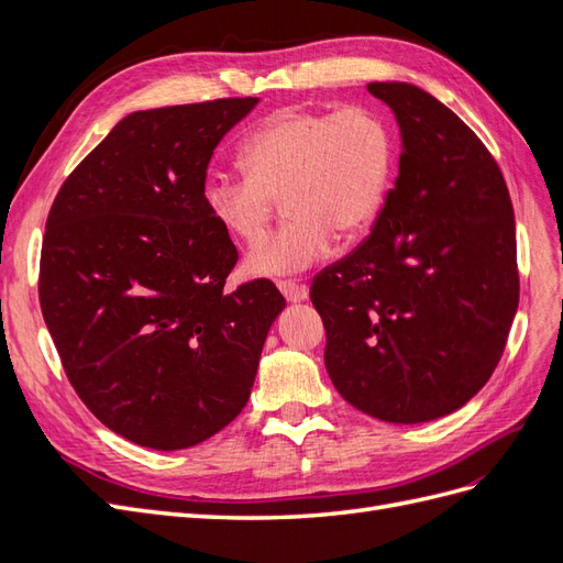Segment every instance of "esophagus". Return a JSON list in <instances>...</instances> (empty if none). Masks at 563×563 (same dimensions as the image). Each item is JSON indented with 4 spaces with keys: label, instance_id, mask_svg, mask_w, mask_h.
I'll list each match as a JSON object with an SVG mask.
<instances>
[{
    "label": "esophagus",
    "instance_id": "esophagus-1",
    "mask_svg": "<svg viewBox=\"0 0 563 563\" xmlns=\"http://www.w3.org/2000/svg\"><path fill=\"white\" fill-rule=\"evenodd\" d=\"M277 286H279V291H282V296L288 300V302H302V300H308V286L305 284H298V282H294V279H282V282H277Z\"/></svg>",
    "mask_w": 563,
    "mask_h": 563
}]
</instances>
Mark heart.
<instances>
[{
  "label": "heart",
  "mask_w": 563,
  "mask_h": 563,
  "mask_svg": "<svg viewBox=\"0 0 563 563\" xmlns=\"http://www.w3.org/2000/svg\"><path fill=\"white\" fill-rule=\"evenodd\" d=\"M397 145L373 108L338 112L284 108L255 126L240 150L244 174L211 172L201 201L236 242H257L276 201L289 220L246 255L251 277L294 275L376 223L395 176Z\"/></svg>",
  "instance_id": "obj_1"
}]
</instances>
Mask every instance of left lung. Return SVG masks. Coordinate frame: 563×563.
<instances>
[{"instance_id": "obj_1", "label": "left lung", "mask_w": 563, "mask_h": 563, "mask_svg": "<svg viewBox=\"0 0 563 563\" xmlns=\"http://www.w3.org/2000/svg\"><path fill=\"white\" fill-rule=\"evenodd\" d=\"M395 112V190L366 242L314 277L329 378L362 413L416 424L465 406L496 371L519 305L515 211L496 159L444 103L371 81Z\"/></svg>"}]
</instances>
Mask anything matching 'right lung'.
I'll list each match as a JSON object with an SVG mask.
<instances>
[{
    "instance_id": "add662e5",
    "label": "right lung",
    "mask_w": 563,
    "mask_h": 563,
    "mask_svg": "<svg viewBox=\"0 0 563 563\" xmlns=\"http://www.w3.org/2000/svg\"><path fill=\"white\" fill-rule=\"evenodd\" d=\"M255 106L131 112L48 211L46 329L79 399L139 446L190 449L240 416L286 308L267 279L225 291L236 249L201 201L216 145Z\"/></svg>"
}]
</instances>
